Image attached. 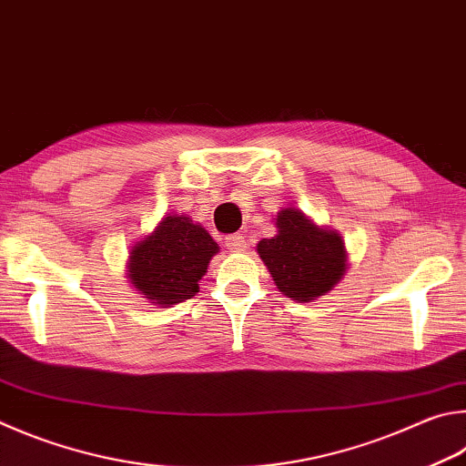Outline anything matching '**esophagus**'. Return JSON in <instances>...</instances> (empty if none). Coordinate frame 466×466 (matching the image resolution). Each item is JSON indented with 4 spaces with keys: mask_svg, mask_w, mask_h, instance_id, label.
I'll return each mask as SVG.
<instances>
[{
    "mask_svg": "<svg viewBox=\"0 0 466 466\" xmlns=\"http://www.w3.org/2000/svg\"><path fill=\"white\" fill-rule=\"evenodd\" d=\"M226 247L230 252H242L244 248H247V240H244V236H240V234H230L226 238Z\"/></svg>",
    "mask_w": 466,
    "mask_h": 466,
    "instance_id": "1",
    "label": "esophagus"
}]
</instances>
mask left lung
<instances>
[{
  "instance_id": "8db88e82",
  "label": "left lung",
  "mask_w": 466,
  "mask_h": 466,
  "mask_svg": "<svg viewBox=\"0 0 466 466\" xmlns=\"http://www.w3.org/2000/svg\"><path fill=\"white\" fill-rule=\"evenodd\" d=\"M258 255L279 291L295 301L326 295L346 268L344 242L336 232L321 230L298 209H281L277 234L258 242Z\"/></svg>"
}]
</instances>
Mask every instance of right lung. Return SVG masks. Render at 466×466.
I'll return each instance as SVG.
<instances>
[{
  "label": "right lung",
  "mask_w": 466,
  "mask_h": 466,
  "mask_svg": "<svg viewBox=\"0 0 466 466\" xmlns=\"http://www.w3.org/2000/svg\"><path fill=\"white\" fill-rule=\"evenodd\" d=\"M218 244L189 218L167 216L148 238L130 252V281L147 299L175 306L199 289Z\"/></svg>",
  "instance_id": "add662e5"
}]
</instances>
